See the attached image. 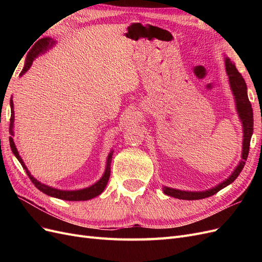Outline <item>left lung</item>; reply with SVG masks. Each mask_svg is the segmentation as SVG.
Here are the masks:
<instances>
[{"instance_id":"1","label":"left lung","mask_w":262,"mask_h":262,"mask_svg":"<svg viewBox=\"0 0 262 262\" xmlns=\"http://www.w3.org/2000/svg\"><path fill=\"white\" fill-rule=\"evenodd\" d=\"M225 67L226 72L229 78V84H231L233 94L236 100V107L237 112H238L239 118L243 122L244 126V140H243V153H242V161L239 162L238 166L235 168L233 173L227 179H225L223 182H221L220 185L214 187L212 189L205 190V191H199V192H191V191H182V190L172 189L168 187H164V193L177 198V199L182 200H199L204 199V198L211 196L213 194L217 193L220 190L225 188L226 186L231 185L232 182L238 177L241 171L243 170L246 161H247L248 153H249V146H250V139L253 132V114L251 104L248 99L247 95V85L245 83V80L238 70L236 69L234 63L229 60L225 59Z\"/></svg>"}]
</instances>
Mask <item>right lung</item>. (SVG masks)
<instances>
[{
    "label": "right lung",
    "mask_w": 262,
    "mask_h": 262,
    "mask_svg": "<svg viewBox=\"0 0 262 262\" xmlns=\"http://www.w3.org/2000/svg\"><path fill=\"white\" fill-rule=\"evenodd\" d=\"M52 43H54V42L51 40L50 38H42L34 46V48H31V50L29 51L27 58H26L25 67H24V69L21 71L20 76L24 73L27 72L28 69L31 67V64H33V61L35 60V58L37 57V55L39 53L45 52L48 48H50V47L52 46ZM11 108H12V115H11V121H10V133H11V136H13L14 110H13V100L12 99H11ZM10 145H11V148H12V152L14 153L15 156H16V158L19 161V163L21 164L23 168L25 169V171L27 172V175L30 178L31 182H33V184L36 186V188L40 190L41 192L48 194L50 196H54V198H58V199L68 200V201H85V200H90V199H93V198H95V196L99 195L102 191H104V189L107 186V182H108L109 177H110V163H112L114 150H112V152H110V154L108 155L106 170H105L104 176L101 177V179L99 181H97L95 185H93V186H91L89 188L82 189V190H75V191H64V190H59V189H55V188H51L49 186H46V185L41 184V182L37 181L33 176L30 175V172L28 171L25 164H24L21 157L19 156V154L17 152V148H16V146H15V143H14L12 137H10Z\"/></svg>",
    "instance_id": "add662e5"
}]
</instances>
